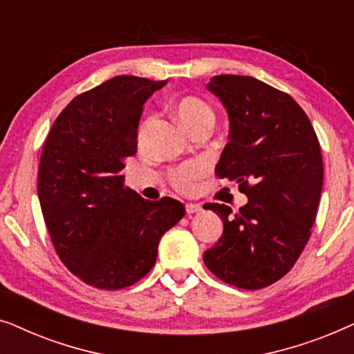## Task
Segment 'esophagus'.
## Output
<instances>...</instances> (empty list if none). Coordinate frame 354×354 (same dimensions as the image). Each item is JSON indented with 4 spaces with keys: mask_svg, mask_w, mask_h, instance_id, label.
Here are the masks:
<instances>
[{
    "mask_svg": "<svg viewBox=\"0 0 354 354\" xmlns=\"http://www.w3.org/2000/svg\"><path fill=\"white\" fill-rule=\"evenodd\" d=\"M185 211L187 214H195V212L201 211V205H196V203H187Z\"/></svg>",
    "mask_w": 354,
    "mask_h": 354,
    "instance_id": "esophagus-1",
    "label": "esophagus"
}]
</instances>
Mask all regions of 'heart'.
I'll list each match as a JSON object with an SVG mask.
<instances>
[{"mask_svg":"<svg viewBox=\"0 0 354 354\" xmlns=\"http://www.w3.org/2000/svg\"><path fill=\"white\" fill-rule=\"evenodd\" d=\"M174 114H176L178 122H180L188 132H195V130L201 127H212L216 119L214 111H212L211 106L207 104L205 100L198 98V96H183V98L177 100L176 103H174ZM148 129L149 120L142 124L138 137L143 138L145 135H147ZM203 172H205V167H203V164L200 162L185 164V166L176 169V171L171 174V182L178 192H190L193 185H195V180Z\"/></svg>","mask_w":354,"mask_h":354,"instance_id":"1","label":"heart"}]
</instances>
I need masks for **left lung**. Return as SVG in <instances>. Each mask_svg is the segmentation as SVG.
Wrapping results in <instances>:
<instances>
[{"label":"left lung","mask_w":354,"mask_h":354,"mask_svg":"<svg viewBox=\"0 0 354 354\" xmlns=\"http://www.w3.org/2000/svg\"><path fill=\"white\" fill-rule=\"evenodd\" d=\"M206 88L229 114L230 133L216 166L248 203H207L224 232L205 251L206 268L224 282L259 290L282 279L306 246L316 221L324 167L319 140L292 96L248 75H214Z\"/></svg>","instance_id":"left-lung-1"}]
</instances>
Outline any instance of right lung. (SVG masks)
<instances>
[{
  "instance_id": "obj_1",
  "label": "right lung",
  "mask_w": 354,
  "mask_h": 354,
  "mask_svg": "<svg viewBox=\"0 0 354 354\" xmlns=\"http://www.w3.org/2000/svg\"><path fill=\"white\" fill-rule=\"evenodd\" d=\"M167 80L118 75L75 96L43 147L38 200L55 250L85 283L119 290L156 263L161 236L185 216L180 201L124 187L143 104Z\"/></svg>"
}]
</instances>
